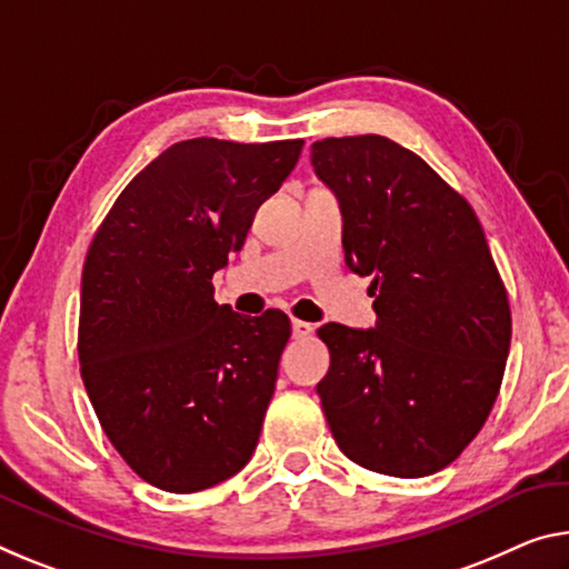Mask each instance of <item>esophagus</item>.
<instances>
[{"instance_id":"esophagus-1","label":"esophagus","mask_w":569,"mask_h":569,"mask_svg":"<svg viewBox=\"0 0 569 569\" xmlns=\"http://www.w3.org/2000/svg\"><path fill=\"white\" fill-rule=\"evenodd\" d=\"M311 323H306V321H299V319H293L291 321V331H293V337L296 339H301V337H306V333H311Z\"/></svg>"}]
</instances>
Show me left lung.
<instances>
[{
	"instance_id": "left-lung-1",
	"label": "left lung",
	"mask_w": 569,
	"mask_h": 569,
	"mask_svg": "<svg viewBox=\"0 0 569 569\" xmlns=\"http://www.w3.org/2000/svg\"><path fill=\"white\" fill-rule=\"evenodd\" d=\"M311 167L337 197L345 263L372 278L377 313L375 329H319L331 436L369 471L430 476L481 430L509 357V299L483 228L426 161L377 133L317 141Z\"/></svg>"
}]
</instances>
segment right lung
<instances>
[{"mask_svg": "<svg viewBox=\"0 0 569 569\" xmlns=\"http://www.w3.org/2000/svg\"><path fill=\"white\" fill-rule=\"evenodd\" d=\"M301 147L179 141L131 179L90 242L80 375L108 440L157 489H210L258 446L291 321L214 303L212 276Z\"/></svg>", "mask_w": 569, "mask_h": 569, "instance_id": "add662e5", "label": "right lung"}]
</instances>
